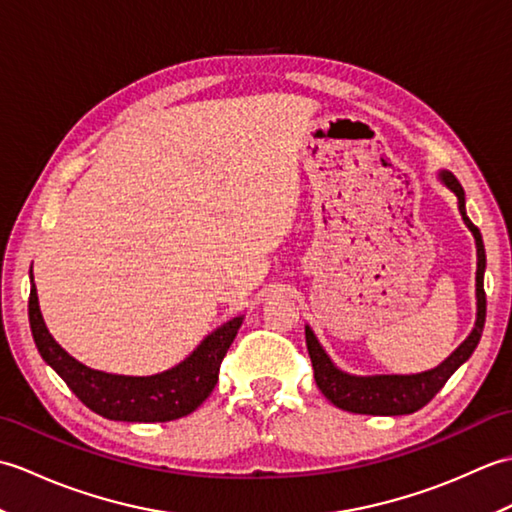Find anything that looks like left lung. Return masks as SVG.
<instances>
[{"label": "left lung", "mask_w": 512, "mask_h": 512, "mask_svg": "<svg viewBox=\"0 0 512 512\" xmlns=\"http://www.w3.org/2000/svg\"><path fill=\"white\" fill-rule=\"evenodd\" d=\"M440 180L455 193L458 209L462 213L464 224L475 237L477 248V273H475V297H477V319L473 332L466 336V341L455 350L447 361L422 374H380V376H352L332 363V358L325 354L317 336L306 325V345L314 369V380L321 389V394L332 405L352 413H367V416H405L422 409L427 402L438 394L444 383L453 376L455 369L466 363L475 352L477 343L482 339L484 321H486V295H484V270H486V253L482 233L464 209V189L458 178L449 171H440Z\"/></svg>", "instance_id": "1"}]
</instances>
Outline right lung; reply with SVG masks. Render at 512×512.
Listing matches in <instances>:
<instances>
[{
	"instance_id": "obj_1",
	"label": "right lung",
	"mask_w": 512,
	"mask_h": 512,
	"mask_svg": "<svg viewBox=\"0 0 512 512\" xmlns=\"http://www.w3.org/2000/svg\"><path fill=\"white\" fill-rule=\"evenodd\" d=\"M28 319L32 339L43 361L57 372L85 407L107 420L169 422L189 416L209 398L220 374L222 358L237 336L244 317L220 325L176 367L154 376H121L99 372L76 361L52 339L43 323L30 268Z\"/></svg>"
}]
</instances>
